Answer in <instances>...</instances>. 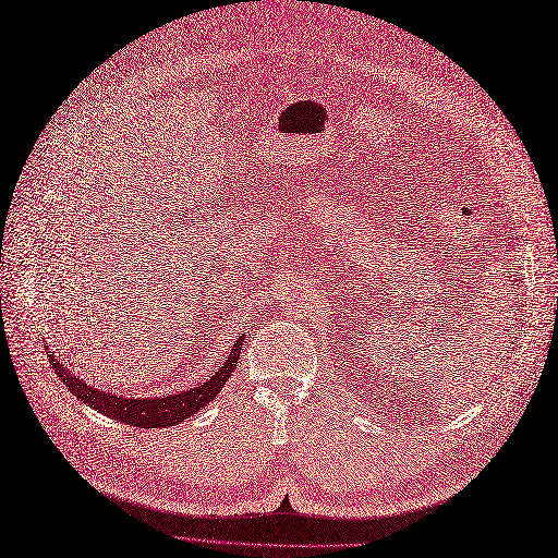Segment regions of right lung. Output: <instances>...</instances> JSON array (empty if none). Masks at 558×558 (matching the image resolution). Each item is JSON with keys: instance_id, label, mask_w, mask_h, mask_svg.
Listing matches in <instances>:
<instances>
[{"instance_id": "obj_1", "label": "right lung", "mask_w": 558, "mask_h": 558, "mask_svg": "<svg viewBox=\"0 0 558 558\" xmlns=\"http://www.w3.org/2000/svg\"><path fill=\"white\" fill-rule=\"evenodd\" d=\"M245 336L233 342V350L227 356V361L216 369L214 377L206 379L202 386L181 390L177 395L168 397H151V400H129V397H120L106 390H97L88 384H84L78 377H74L70 369H65L54 354H49L51 367L57 369L61 381L68 386L70 392L76 395V400L93 407L95 411L109 415L118 422H126L131 427H145V429H158V427H172V424H181L185 417L195 415L199 409H204L214 397L222 390L225 381L231 377L235 369L238 356H241V344Z\"/></svg>"}]
</instances>
